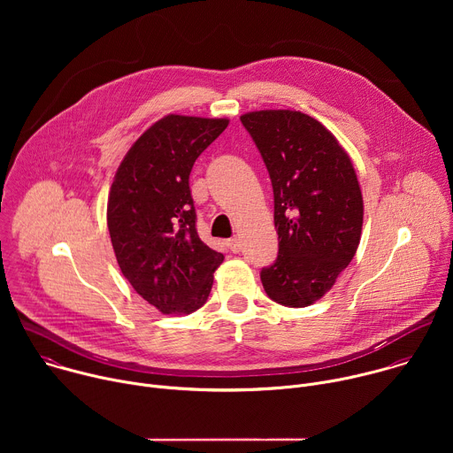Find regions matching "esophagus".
I'll return each instance as SVG.
<instances>
[{
	"label": "esophagus",
	"instance_id": "34e87169",
	"mask_svg": "<svg viewBox=\"0 0 453 453\" xmlns=\"http://www.w3.org/2000/svg\"><path fill=\"white\" fill-rule=\"evenodd\" d=\"M227 247H229L233 252H238V250L242 249L240 238H231V240H227Z\"/></svg>",
	"mask_w": 453,
	"mask_h": 453
}]
</instances>
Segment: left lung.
<instances>
[{
	"instance_id": "1",
	"label": "left lung",
	"mask_w": 453,
	"mask_h": 453,
	"mask_svg": "<svg viewBox=\"0 0 453 453\" xmlns=\"http://www.w3.org/2000/svg\"><path fill=\"white\" fill-rule=\"evenodd\" d=\"M240 119L274 189L280 250L262 269L264 288L283 306H310L335 285L360 243L364 201L351 157L325 125L299 111H252Z\"/></svg>"
}]
</instances>
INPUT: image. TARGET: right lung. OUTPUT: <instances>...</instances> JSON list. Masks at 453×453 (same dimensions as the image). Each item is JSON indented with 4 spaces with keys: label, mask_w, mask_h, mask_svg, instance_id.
<instances>
[{
    "label": "right lung",
    "mask_w": 453,
    "mask_h": 453,
    "mask_svg": "<svg viewBox=\"0 0 453 453\" xmlns=\"http://www.w3.org/2000/svg\"><path fill=\"white\" fill-rule=\"evenodd\" d=\"M226 118L168 114L128 149L107 201V227L121 274L161 313L199 310L224 254L197 234L189 172L226 131Z\"/></svg>",
    "instance_id": "1"
}]
</instances>
